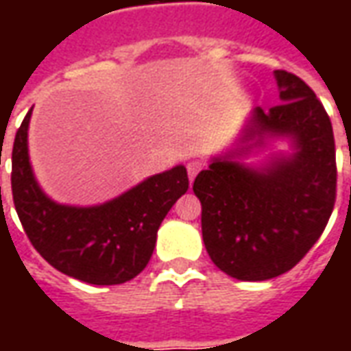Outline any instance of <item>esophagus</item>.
I'll list each match as a JSON object with an SVG mask.
<instances>
[{
	"label": "esophagus",
	"mask_w": 351,
	"mask_h": 351,
	"mask_svg": "<svg viewBox=\"0 0 351 351\" xmlns=\"http://www.w3.org/2000/svg\"><path fill=\"white\" fill-rule=\"evenodd\" d=\"M203 169V163L199 160H193L188 163V176H190V180H193L195 176H197V173Z\"/></svg>",
	"instance_id": "esophagus-1"
}]
</instances>
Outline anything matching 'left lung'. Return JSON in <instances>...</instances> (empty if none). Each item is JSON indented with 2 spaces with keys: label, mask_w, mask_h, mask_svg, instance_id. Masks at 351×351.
I'll return each mask as SVG.
<instances>
[{
  "label": "left lung",
  "mask_w": 351,
  "mask_h": 351,
  "mask_svg": "<svg viewBox=\"0 0 351 351\" xmlns=\"http://www.w3.org/2000/svg\"><path fill=\"white\" fill-rule=\"evenodd\" d=\"M282 103L258 108L244 141L261 133L291 135L297 152L263 171L214 160L195 176L208 256L229 276L276 278L293 269L324 233L337 199V158L329 114L312 88L274 71Z\"/></svg>",
  "instance_id": "1"
}]
</instances>
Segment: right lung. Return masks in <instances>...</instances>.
Instances as JSON below:
<instances>
[{
    "mask_svg": "<svg viewBox=\"0 0 351 351\" xmlns=\"http://www.w3.org/2000/svg\"><path fill=\"white\" fill-rule=\"evenodd\" d=\"M29 116L16 131L11 171L12 201L29 243L54 269L88 284L135 278L152 258L161 221L190 186L186 167L150 176L101 206L58 205L37 186L27 160Z\"/></svg>",
    "mask_w": 351,
    "mask_h": 351,
    "instance_id": "1",
    "label": "right lung"
}]
</instances>
